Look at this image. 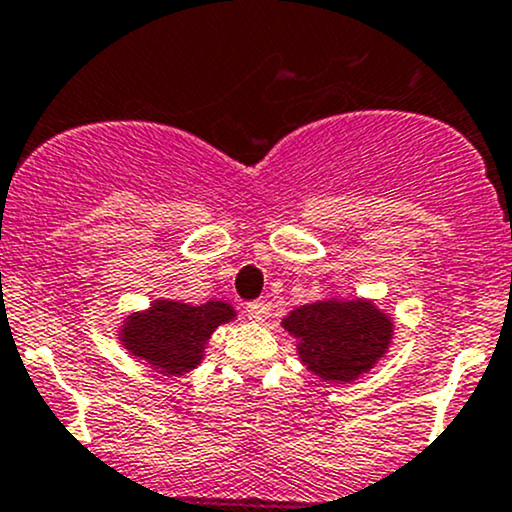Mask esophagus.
I'll return each instance as SVG.
<instances>
[{"instance_id": "1", "label": "esophagus", "mask_w": 512, "mask_h": 512, "mask_svg": "<svg viewBox=\"0 0 512 512\" xmlns=\"http://www.w3.org/2000/svg\"><path fill=\"white\" fill-rule=\"evenodd\" d=\"M270 304L267 301H250V304L245 306V314L250 321H257V324H262V321H267V316H270Z\"/></svg>"}]
</instances>
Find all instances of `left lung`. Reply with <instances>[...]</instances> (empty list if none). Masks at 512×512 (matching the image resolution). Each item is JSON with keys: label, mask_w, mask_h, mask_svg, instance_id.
<instances>
[{"label": "left lung", "mask_w": 512, "mask_h": 512, "mask_svg": "<svg viewBox=\"0 0 512 512\" xmlns=\"http://www.w3.org/2000/svg\"><path fill=\"white\" fill-rule=\"evenodd\" d=\"M299 338V358L324 380L348 383L383 358L392 338L390 319L370 301H316L282 321Z\"/></svg>", "instance_id": "8db88e82"}]
</instances>
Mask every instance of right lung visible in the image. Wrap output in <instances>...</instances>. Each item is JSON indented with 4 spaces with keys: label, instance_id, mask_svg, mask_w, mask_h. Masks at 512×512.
<instances>
[{
    "label": "right lung",
    "instance_id": "obj_1",
    "mask_svg": "<svg viewBox=\"0 0 512 512\" xmlns=\"http://www.w3.org/2000/svg\"><path fill=\"white\" fill-rule=\"evenodd\" d=\"M233 316V306L223 301H208L201 306L157 301L147 314L129 316L122 328V343L152 368L181 375L198 365L211 333Z\"/></svg>",
    "mask_w": 512,
    "mask_h": 512
}]
</instances>
